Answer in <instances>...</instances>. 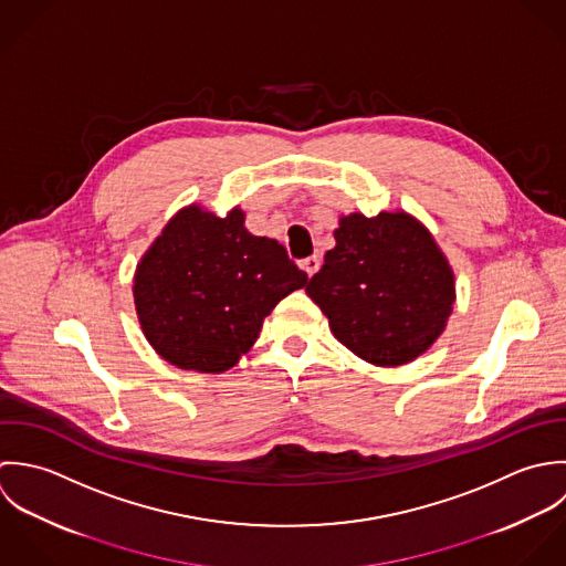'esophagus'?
I'll return each mask as SVG.
<instances>
[{
	"label": "esophagus",
	"instance_id": "34e87169",
	"mask_svg": "<svg viewBox=\"0 0 566 566\" xmlns=\"http://www.w3.org/2000/svg\"><path fill=\"white\" fill-rule=\"evenodd\" d=\"M300 266L306 271V275H308V277H313V275L319 271L322 260H319V255H308V258L300 260Z\"/></svg>",
	"mask_w": 566,
	"mask_h": 566
}]
</instances>
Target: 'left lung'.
<instances>
[{
    "instance_id": "8db88e82",
    "label": "left lung",
    "mask_w": 566,
    "mask_h": 566,
    "mask_svg": "<svg viewBox=\"0 0 566 566\" xmlns=\"http://www.w3.org/2000/svg\"><path fill=\"white\" fill-rule=\"evenodd\" d=\"M306 284L331 331L374 365H402L431 347L454 302L451 266L433 235L405 212L349 214Z\"/></svg>"
}]
</instances>
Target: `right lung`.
<instances>
[{
    "label": "right lung",
    "mask_w": 566,
    "mask_h": 566,
    "mask_svg": "<svg viewBox=\"0 0 566 566\" xmlns=\"http://www.w3.org/2000/svg\"><path fill=\"white\" fill-rule=\"evenodd\" d=\"M308 275L286 249L197 206L181 210L135 271V308L155 352L181 369L226 371L255 343L264 317Z\"/></svg>",
    "instance_id": "1"
}]
</instances>
